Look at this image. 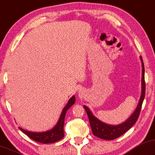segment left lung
<instances>
[{
	"instance_id": "8db88e82",
	"label": "left lung",
	"mask_w": 155,
	"mask_h": 155,
	"mask_svg": "<svg viewBox=\"0 0 155 155\" xmlns=\"http://www.w3.org/2000/svg\"><path fill=\"white\" fill-rule=\"evenodd\" d=\"M140 59L142 61V94L141 97L139 101V104L135 109L134 112L131 115V117L126 121L121 123L118 125H110L106 124L102 121L98 119L90 111V109L86 106H84V109L87 111L88 117L89 119L90 126H91L92 132L94 136L98 137L99 138L103 139L106 140H112L117 139L124 134L127 131L130 129L136 123L137 120L139 115L140 114L141 108L144 101V96H145V81H144V66L143 63L142 56H140Z\"/></svg>"
}]
</instances>
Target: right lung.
Returning <instances> with one entry per match:
<instances>
[{"label":"right lung","instance_id":"obj_1","mask_svg":"<svg viewBox=\"0 0 155 155\" xmlns=\"http://www.w3.org/2000/svg\"><path fill=\"white\" fill-rule=\"evenodd\" d=\"M75 99L76 98L74 96H73L69 99L67 104L65 106L61 114L60 118L58 119L57 124L55 125L54 128L51 129V130L43 132H34L25 130L21 128V127H19V129H20L21 132H23L25 134H26L28 137L32 139L33 140L36 141V142L43 143V144H48V143L58 142V140H61L64 137V124L66 113L68 109L75 103Z\"/></svg>","mask_w":155,"mask_h":155}]
</instances>
